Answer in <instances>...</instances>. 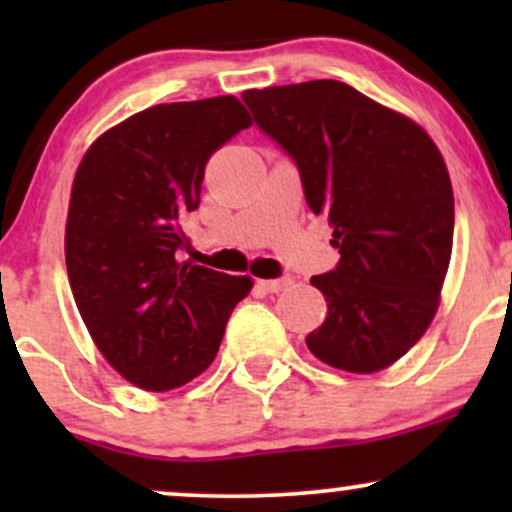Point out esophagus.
<instances>
[{"label": "esophagus", "instance_id": "1", "mask_svg": "<svg viewBox=\"0 0 512 512\" xmlns=\"http://www.w3.org/2000/svg\"><path fill=\"white\" fill-rule=\"evenodd\" d=\"M257 286H260V289L267 291V293H279V291L289 289L291 279H260V281H257Z\"/></svg>", "mask_w": 512, "mask_h": 512}]
</instances>
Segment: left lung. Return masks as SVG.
Segmentation results:
<instances>
[{
    "mask_svg": "<svg viewBox=\"0 0 512 512\" xmlns=\"http://www.w3.org/2000/svg\"><path fill=\"white\" fill-rule=\"evenodd\" d=\"M243 101L296 161L342 255L310 279L327 317L305 344L346 373L390 368L424 337L448 274L455 199L443 154L411 117L342 81L250 88Z\"/></svg>",
    "mask_w": 512,
    "mask_h": 512,
    "instance_id": "obj_1",
    "label": "left lung"
}]
</instances>
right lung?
<instances>
[{
    "label": "right lung",
    "mask_w": 512,
    "mask_h": 512,
    "mask_svg": "<svg viewBox=\"0 0 512 512\" xmlns=\"http://www.w3.org/2000/svg\"><path fill=\"white\" fill-rule=\"evenodd\" d=\"M252 117L236 96L161 103L96 139L76 168L64 260L93 344L122 378L166 392L204 373L252 289L182 260L207 161Z\"/></svg>",
    "instance_id": "right-lung-1"
}]
</instances>
